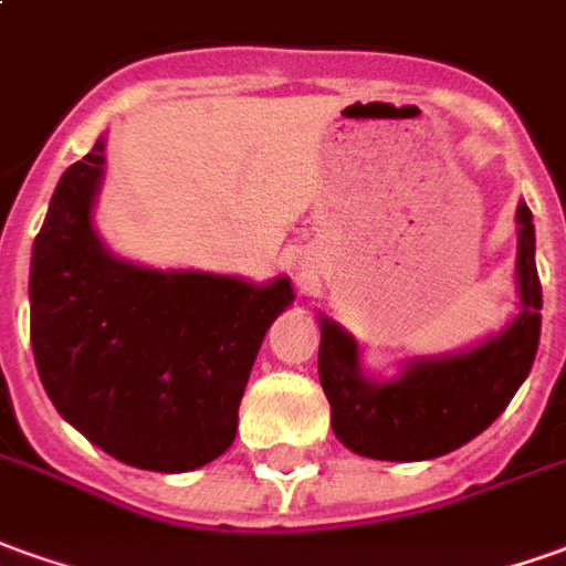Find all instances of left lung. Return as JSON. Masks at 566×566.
Returning a JSON list of instances; mask_svg holds the SVG:
<instances>
[{
  "label": "left lung",
  "instance_id": "obj_1",
  "mask_svg": "<svg viewBox=\"0 0 566 566\" xmlns=\"http://www.w3.org/2000/svg\"><path fill=\"white\" fill-rule=\"evenodd\" d=\"M517 283L521 314L469 354L419 360L397 381L373 385L360 376L357 342L333 321H321V385L333 409V431L348 450L369 459L416 462L459 450L496 422L539 348L543 283L536 274L533 212L517 206Z\"/></svg>",
  "mask_w": 566,
  "mask_h": 566
}]
</instances>
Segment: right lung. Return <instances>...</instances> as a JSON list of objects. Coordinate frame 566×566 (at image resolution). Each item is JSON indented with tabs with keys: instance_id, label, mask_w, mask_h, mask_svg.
I'll return each mask as SVG.
<instances>
[{
	"instance_id": "add662e5",
	"label": "right lung",
	"mask_w": 566,
	"mask_h": 566,
	"mask_svg": "<svg viewBox=\"0 0 566 566\" xmlns=\"http://www.w3.org/2000/svg\"><path fill=\"white\" fill-rule=\"evenodd\" d=\"M104 142L54 187L30 261V342L54 409L113 459L193 471L233 443L261 338L290 280L150 271L92 231Z\"/></svg>"
}]
</instances>
